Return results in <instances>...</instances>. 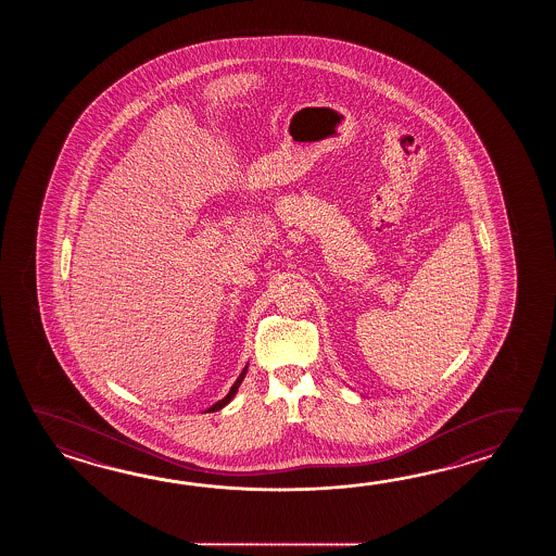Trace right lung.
<instances>
[{
	"label": "right lung",
	"instance_id": "obj_1",
	"mask_svg": "<svg viewBox=\"0 0 556 556\" xmlns=\"http://www.w3.org/2000/svg\"><path fill=\"white\" fill-rule=\"evenodd\" d=\"M244 376H247V367L242 369V374L238 376L237 381H235V386L230 388V391H228V395H226L225 400H220V402L214 403L213 407H211L208 412H218V409H223L226 403L230 402V400H232V397L237 395L238 388H240V383H242V379H244Z\"/></svg>",
	"mask_w": 556,
	"mask_h": 556
}]
</instances>
